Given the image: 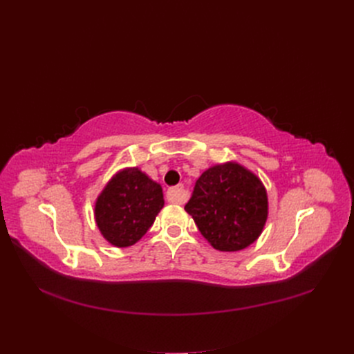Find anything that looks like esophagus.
Instances as JSON below:
<instances>
[{"label": "esophagus", "mask_w": 354, "mask_h": 354, "mask_svg": "<svg viewBox=\"0 0 354 354\" xmlns=\"http://www.w3.org/2000/svg\"><path fill=\"white\" fill-rule=\"evenodd\" d=\"M166 198H167V201L172 202V203H183L185 201H187L188 194H187V191H185L183 185H178V187L167 189Z\"/></svg>", "instance_id": "34e87169"}]
</instances>
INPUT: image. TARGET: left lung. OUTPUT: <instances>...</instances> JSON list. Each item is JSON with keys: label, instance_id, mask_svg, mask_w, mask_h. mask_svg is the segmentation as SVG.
<instances>
[{"label": "left lung", "instance_id": "left-lung-1", "mask_svg": "<svg viewBox=\"0 0 354 354\" xmlns=\"http://www.w3.org/2000/svg\"><path fill=\"white\" fill-rule=\"evenodd\" d=\"M185 211L215 250L241 251L255 243L266 227L267 189L245 166L219 163L199 176Z\"/></svg>", "mask_w": 354, "mask_h": 354}]
</instances>
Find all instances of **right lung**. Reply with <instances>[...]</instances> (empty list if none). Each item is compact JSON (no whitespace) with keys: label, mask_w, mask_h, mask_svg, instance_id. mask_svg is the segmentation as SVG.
Returning a JSON list of instances; mask_svg holds the SVG:
<instances>
[{"label":"right lung","mask_w":354,"mask_h":354,"mask_svg":"<svg viewBox=\"0 0 354 354\" xmlns=\"http://www.w3.org/2000/svg\"><path fill=\"white\" fill-rule=\"evenodd\" d=\"M165 205L162 187L139 167L111 176L95 203L96 225L109 244L126 248L152 227Z\"/></svg>","instance_id":"obj_1"}]
</instances>
